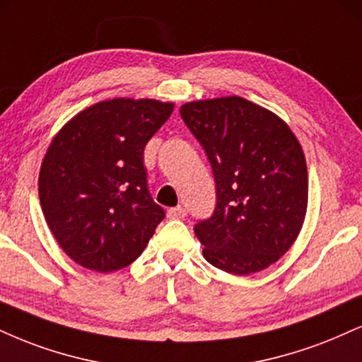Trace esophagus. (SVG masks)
I'll list each match as a JSON object with an SVG mask.
<instances>
[{"instance_id":"obj_1","label":"esophagus","mask_w":362,"mask_h":362,"mask_svg":"<svg viewBox=\"0 0 362 362\" xmlns=\"http://www.w3.org/2000/svg\"><path fill=\"white\" fill-rule=\"evenodd\" d=\"M167 216L170 217V219H184V217L187 216V211L182 206L172 207V209H168Z\"/></svg>"}]
</instances>
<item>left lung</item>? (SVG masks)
<instances>
[{
    "label": "left lung",
    "instance_id": "obj_1",
    "mask_svg": "<svg viewBox=\"0 0 362 362\" xmlns=\"http://www.w3.org/2000/svg\"><path fill=\"white\" fill-rule=\"evenodd\" d=\"M216 178L212 217L195 226L202 255L233 275L261 272L290 250L307 214L308 173L290 126L239 95L180 107Z\"/></svg>",
    "mask_w": 362,
    "mask_h": 362
}]
</instances>
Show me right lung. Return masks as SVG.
<instances>
[{
    "label": "right lung",
    "mask_w": 362,
    "mask_h": 362,
    "mask_svg": "<svg viewBox=\"0 0 362 362\" xmlns=\"http://www.w3.org/2000/svg\"><path fill=\"white\" fill-rule=\"evenodd\" d=\"M173 106L107 99L77 112L50 141L38 175L40 206L59 246L81 267H128L163 221L148 192L143 151Z\"/></svg>",
    "instance_id": "right-lung-1"
}]
</instances>
